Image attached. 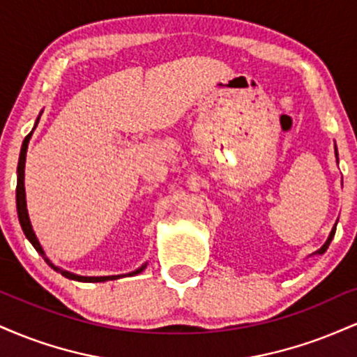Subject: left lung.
<instances>
[{
	"label": "left lung",
	"mask_w": 357,
	"mask_h": 357,
	"mask_svg": "<svg viewBox=\"0 0 357 357\" xmlns=\"http://www.w3.org/2000/svg\"><path fill=\"white\" fill-rule=\"evenodd\" d=\"M335 155H337V149H335ZM334 233H335V227L333 228V231H331L329 238H327V241H326V243H324V245H322V247H321V250H319V253H324V252H326V250H327V247H329V243H331V241H333V238H334Z\"/></svg>",
	"instance_id": "1"
}]
</instances>
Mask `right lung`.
Wrapping results in <instances>:
<instances>
[{"instance_id": "add662e5", "label": "right lung", "mask_w": 357, "mask_h": 357, "mask_svg": "<svg viewBox=\"0 0 357 357\" xmlns=\"http://www.w3.org/2000/svg\"><path fill=\"white\" fill-rule=\"evenodd\" d=\"M36 124H38V121H36ZM30 136H31V132L28 134L26 137H24L23 146H22V153H20L18 169H16V173H18V181H16V210H18V220H20V225H22V228H23L24 236L30 240V243L33 245L36 252H38L40 255L45 258V261H47V264L50 265L52 268H55L56 272H60L63 277L72 278V280H79V282H105V280H112V278H119V277H80V275H75V273L67 272V270H61L59 267H55V265H53L52 261L48 260L47 255H45L42 245H40V241H38V238H36L33 228H31L30 218H28V211H26V199H24V159H26V149H28V141H30ZM144 267H146V265H144ZM144 267L136 270V272L129 273V275H136V273L142 272Z\"/></svg>"}]
</instances>
